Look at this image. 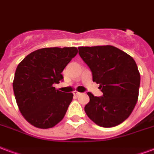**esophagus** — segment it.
<instances>
[{
	"instance_id": "34e87169",
	"label": "esophagus",
	"mask_w": 154,
	"mask_h": 154,
	"mask_svg": "<svg viewBox=\"0 0 154 154\" xmlns=\"http://www.w3.org/2000/svg\"><path fill=\"white\" fill-rule=\"evenodd\" d=\"M73 94L77 96V95H80V94H81V93L78 92V91H73Z\"/></svg>"
}]
</instances>
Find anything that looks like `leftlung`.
Returning a JSON list of instances; mask_svg holds the SVG:
<instances>
[{
    "label": "left lung",
    "instance_id": "left-lung-1",
    "mask_svg": "<svg viewBox=\"0 0 154 154\" xmlns=\"http://www.w3.org/2000/svg\"><path fill=\"white\" fill-rule=\"evenodd\" d=\"M79 55L92 72L93 82L99 84L103 96L87 94L88 117L98 126L111 128L127 119L139 94L140 76L132 56L111 45L79 47Z\"/></svg>",
    "mask_w": 154,
    "mask_h": 154
}]
</instances>
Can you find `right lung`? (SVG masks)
<instances>
[{
  "label": "right lung",
  "mask_w": 154,
  "mask_h": 154,
  "mask_svg": "<svg viewBox=\"0 0 154 154\" xmlns=\"http://www.w3.org/2000/svg\"><path fill=\"white\" fill-rule=\"evenodd\" d=\"M77 48H45L33 51L17 65L13 89L23 117L38 128H50L61 121L72 102V93L53 87L61 72L77 54Z\"/></svg>",
  "instance_id": "obj_1"
}]
</instances>
